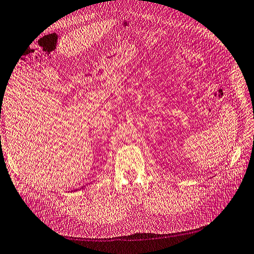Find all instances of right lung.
I'll use <instances>...</instances> for the list:
<instances>
[{
	"label": "right lung",
	"instance_id": "1",
	"mask_svg": "<svg viewBox=\"0 0 254 254\" xmlns=\"http://www.w3.org/2000/svg\"><path fill=\"white\" fill-rule=\"evenodd\" d=\"M82 188H83V187H82Z\"/></svg>",
	"mask_w": 254,
	"mask_h": 254
}]
</instances>
